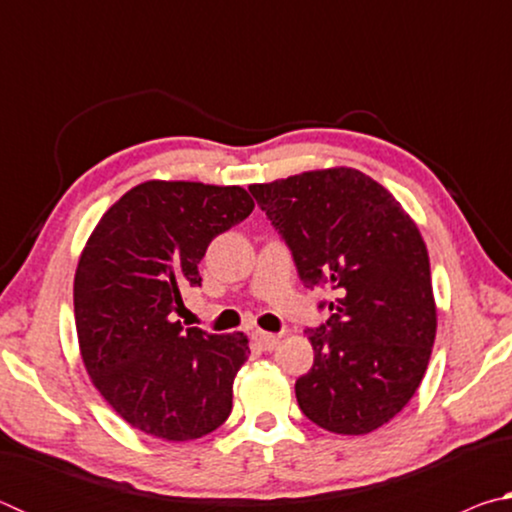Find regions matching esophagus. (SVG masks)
<instances>
[{
  "label": "esophagus",
  "instance_id": "1",
  "mask_svg": "<svg viewBox=\"0 0 512 512\" xmlns=\"http://www.w3.org/2000/svg\"><path fill=\"white\" fill-rule=\"evenodd\" d=\"M255 341L259 343V348H262V350H275L277 343H280V336L268 334V332H262V329H257Z\"/></svg>",
  "mask_w": 512,
  "mask_h": 512
}]
</instances>
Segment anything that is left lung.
<instances>
[{
    "label": "left lung",
    "mask_w": 512,
    "mask_h": 512,
    "mask_svg": "<svg viewBox=\"0 0 512 512\" xmlns=\"http://www.w3.org/2000/svg\"><path fill=\"white\" fill-rule=\"evenodd\" d=\"M248 189L289 246L302 284L334 293L329 318L307 329L314 366L296 381L300 411L343 436L379 429L418 391L436 339L418 225L388 189L348 167Z\"/></svg>",
    "instance_id": "8db88e82"
}]
</instances>
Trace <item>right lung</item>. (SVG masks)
I'll return each instance as SVG.
<instances>
[{
	"instance_id": "obj_1",
	"label": "right lung",
	"mask_w": 512,
	"mask_h": 512,
	"mask_svg": "<svg viewBox=\"0 0 512 512\" xmlns=\"http://www.w3.org/2000/svg\"><path fill=\"white\" fill-rule=\"evenodd\" d=\"M244 187L149 180L101 216L74 275L92 384L131 427L185 443L228 420L248 339L173 320L210 241L253 212Z\"/></svg>"
}]
</instances>
